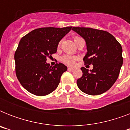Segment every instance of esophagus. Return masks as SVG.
Here are the masks:
<instances>
[{
    "label": "esophagus",
    "mask_w": 130,
    "mask_h": 130,
    "mask_svg": "<svg viewBox=\"0 0 130 130\" xmlns=\"http://www.w3.org/2000/svg\"><path fill=\"white\" fill-rule=\"evenodd\" d=\"M67 69H68V71H73V70H74V69H73V67H68L67 68Z\"/></svg>",
    "instance_id": "34e87169"
}]
</instances>
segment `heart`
Listing matches in <instances>:
<instances>
[{
  "mask_svg": "<svg viewBox=\"0 0 130 130\" xmlns=\"http://www.w3.org/2000/svg\"><path fill=\"white\" fill-rule=\"evenodd\" d=\"M79 38H81L80 37H78V36H75L74 38V42L77 40ZM61 42H60L59 44V46H60L61 45ZM77 60V57H75V56H71V55H63V57H61V61L63 62V63H65L66 65H69V66H73L75 65V62Z\"/></svg>",
  "mask_w": 130,
  "mask_h": 130,
  "instance_id": "heart-1",
  "label": "heart"
}]
</instances>
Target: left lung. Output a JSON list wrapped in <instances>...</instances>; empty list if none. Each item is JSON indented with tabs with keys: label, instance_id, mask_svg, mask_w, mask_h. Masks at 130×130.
<instances>
[{
	"label": "left lung",
	"instance_id": "1",
	"mask_svg": "<svg viewBox=\"0 0 130 130\" xmlns=\"http://www.w3.org/2000/svg\"><path fill=\"white\" fill-rule=\"evenodd\" d=\"M72 30L85 40L84 63L93 65L90 71L82 67L83 75L77 80V86L87 94H101L111 88L118 78L123 64L121 44L106 31L79 27H73Z\"/></svg>",
	"mask_w": 130,
	"mask_h": 130
}]
</instances>
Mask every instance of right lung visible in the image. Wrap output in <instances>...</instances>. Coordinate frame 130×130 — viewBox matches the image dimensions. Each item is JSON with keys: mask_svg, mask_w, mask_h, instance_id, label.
I'll list each match as a JSON object with an SVG mask.
<instances>
[{"mask_svg": "<svg viewBox=\"0 0 130 130\" xmlns=\"http://www.w3.org/2000/svg\"><path fill=\"white\" fill-rule=\"evenodd\" d=\"M71 28H38L19 41L14 57L15 72L20 84L29 92L45 96L58 87L67 67L61 63L52 67L46 59L57 53L59 42Z\"/></svg>", "mask_w": 130, "mask_h": 130, "instance_id": "right-lung-1", "label": "right lung"}]
</instances>
